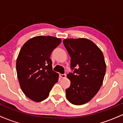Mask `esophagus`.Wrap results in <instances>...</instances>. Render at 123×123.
Returning a JSON list of instances; mask_svg holds the SVG:
<instances>
[{
    "label": "esophagus",
    "mask_w": 123,
    "mask_h": 123,
    "mask_svg": "<svg viewBox=\"0 0 123 123\" xmlns=\"http://www.w3.org/2000/svg\"><path fill=\"white\" fill-rule=\"evenodd\" d=\"M60 77H61V78H65V77H66V74H60Z\"/></svg>",
    "instance_id": "34e87169"
}]
</instances>
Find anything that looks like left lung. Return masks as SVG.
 Segmentation results:
<instances>
[{
  "mask_svg": "<svg viewBox=\"0 0 123 123\" xmlns=\"http://www.w3.org/2000/svg\"><path fill=\"white\" fill-rule=\"evenodd\" d=\"M63 43L70 57V68L74 70L67 74L70 86L66 89V98L73 105H83L102 86L106 72L104 55L95 43L85 38L64 39Z\"/></svg>",
  "mask_w": 123,
  "mask_h": 123,
  "instance_id": "left-lung-1",
  "label": "left lung"
}]
</instances>
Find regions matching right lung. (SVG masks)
<instances>
[{"instance_id": "obj_1", "label": "right lung", "mask_w": 123, "mask_h": 123, "mask_svg": "<svg viewBox=\"0 0 123 123\" xmlns=\"http://www.w3.org/2000/svg\"><path fill=\"white\" fill-rule=\"evenodd\" d=\"M61 43L59 38L38 36L28 40L19 51L16 62L19 85L25 95L35 102L47 98L58 80L50 57Z\"/></svg>"}]
</instances>
